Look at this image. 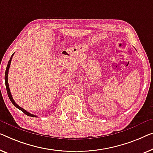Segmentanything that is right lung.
Returning <instances> with one entry per match:
<instances>
[{
	"label": "right lung",
	"instance_id": "add662e5",
	"mask_svg": "<svg viewBox=\"0 0 153 153\" xmlns=\"http://www.w3.org/2000/svg\"><path fill=\"white\" fill-rule=\"evenodd\" d=\"M13 54H14V53H13L12 55H11V58H10V60H9V62L7 64V68H6V71H5V75H4V81H5V86H6V89H7V95L9 96V98H10V101L11 102V103H12L13 105H14L17 108L19 109V110H20L21 111H22L25 114H26L28 116H31V117H37V116L35 115H33V114H31L30 113L27 112V111L26 110H25L24 108H21V107L19 106L18 105V104L16 103L14 100H13L12 96H11V92H10V88H9V84H8V72H9V69H10V64H11V59H12V57L13 56Z\"/></svg>",
	"mask_w": 153,
	"mask_h": 153
}]
</instances>
